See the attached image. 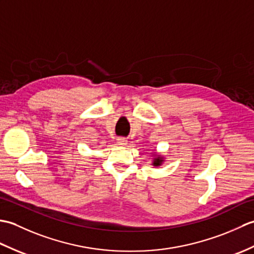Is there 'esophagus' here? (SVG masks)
<instances>
[{
  "instance_id": "1",
  "label": "esophagus",
  "mask_w": 254,
  "mask_h": 254,
  "mask_svg": "<svg viewBox=\"0 0 254 254\" xmlns=\"http://www.w3.org/2000/svg\"><path fill=\"white\" fill-rule=\"evenodd\" d=\"M117 143L120 145V146H126L127 145V141L124 137H118L117 138Z\"/></svg>"
}]
</instances>
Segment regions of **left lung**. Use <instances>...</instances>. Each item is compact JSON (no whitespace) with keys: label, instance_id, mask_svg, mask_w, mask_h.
Instances as JSON below:
<instances>
[{"label":"left lung","instance_id":"left-lung-1","mask_svg":"<svg viewBox=\"0 0 254 254\" xmlns=\"http://www.w3.org/2000/svg\"><path fill=\"white\" fill-rule=\"evenodd\" d=\"M165 161V158L163 157V156H160V155H154V158H153V166H155V167H159V166H161V164H163Z\"/></svg>","mask_w":254,"mask_h":254}]
</instances>
